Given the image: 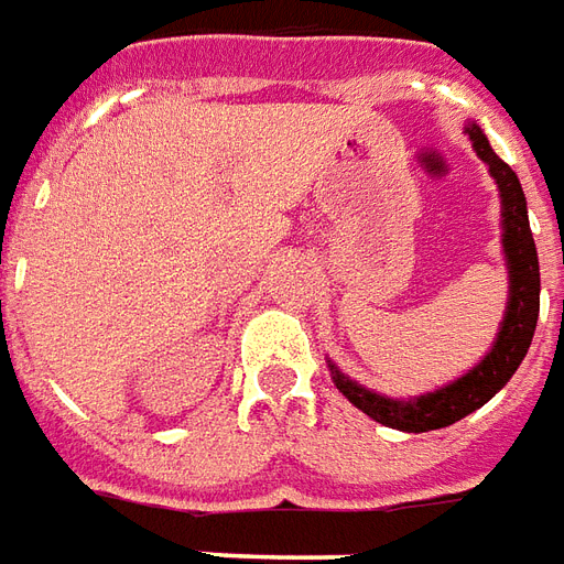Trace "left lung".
I'll return each mask as SVG.
<instances>
[{
    "mask_svg": "<svg viewBox=\"0 0 564 564\" xmlns=\"http://www.w3.org/2000/svg\"><path fill=\"white\" fill-rule=\"evenodd\" d=\"M464 133L473 142L476 156L488 166L490 177L497 181L499 189V217H502V256H506L508 270V303L506 315L499 321V333L494 345L467 375L448 380L443 387L422 392L410 398H389L383 392L362 387L357 380H350L341 368L327 359L333 383L341 395L362 410L366 416L395 431L408 434H422V431H437V427L455 425L458 419L469 416L473 410L485 408L499 389L506 387L511 375L527 357L535 324H539L541 306V273H539V252L535 240L529 231V210L523 186L518 175L511 172L508 163H502L497 151L490 148L485 130L476 121L464 124Z\"/></svg>",
    "mask_w": 564,
    "mask_h": 564,
    "instance_id": "left-lung-1",
    "label": "left lung"
}]
</instances>
